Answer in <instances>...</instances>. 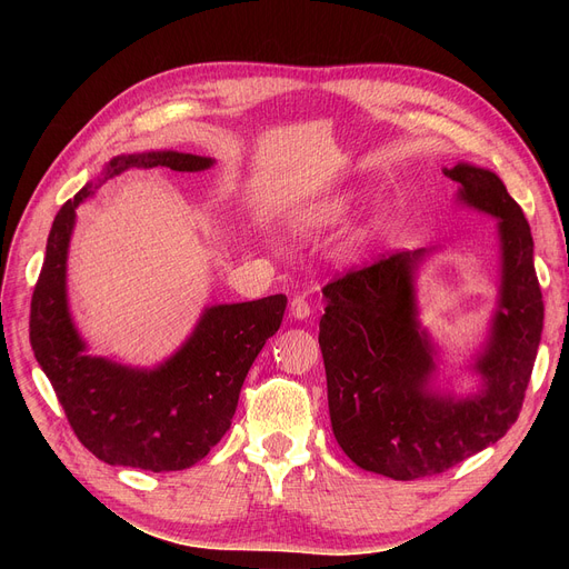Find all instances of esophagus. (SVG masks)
<instances>
[{"label": "esophagus", "instance_id": "34e87169", "mask_svg": "<svg viewBox=\"0 0 569 569\" xmlns=\"http://www.w3.org/2000/svg\"><path fill=\"white\" fill-rule=\"evenodd\" d=\"M290 316L292 318H297V320H305V318H309L311 316V305L305 300V297H292L290 300Z\"/></svg>", "mask_w": 569, "mask_h": 569}]
</instances>
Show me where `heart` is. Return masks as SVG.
I'll return each instance as SVG.
<instances>
[{
	"mask_svg": "<svg viewBox=\"0 0 569 569\" xmlns=\"http://www.w3.org/2000/svg\"><path fill=\"white\" fill-rule=\"evenodd\" d=\"M350 209H352V196L341 193V196H335L330 200L309 204L307 209H302L300 214H297L295 223L300 228H307V230L327 228V226H335V223L343 221Z\"/></svg>",
	"mask_w": 569,
	"mask_h": 569,
	"instance_id": "1",
	"label": "heart"
}]
</instances>
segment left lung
<instances>
[{
    "label": "left lung",
    "instance_id": "left-lung-1",
    "mask_svg": "<svg viewBox=\"0 0 569 569\" xmlns=\"http://www.w3.org/2000/svg\"><path fill=\"white\" fill-rule=\"evenodd\" d=\"M442 172L459 184V202L498 219L500 297L472 365L480 390H431L438 352L415 300V272L431 251L392 253L322 288L318 343L335 438L360 468L403 482L445 472L517 422L545 325L532 234L517 200L487 168Z\"/></svg>",
    "mask_w": 569,
    "mask_h": 569
}]
</instances>
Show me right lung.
<instances>
[{
	"label": "right lung",
	"mask_w": 569,
	"mask_h": 569,
	"mask_svg": "<svg viewBox=\"0 0 569 569\" xmlns=\"http://www.w3.org/2000/svg\"><path fill=\"white\" fill-rule=\"evenodd\" d=\"M157 166L198 172L214 161L182 152L122 154L110 159L101 182L127 168ZM94 189L84 184L52 221L32 295L29 341L73 433L97 459L152 472L184 470L230 429L239 390L264 341L281 327L288 300L269 295L204 309L184 346L154 369L87 355L69 313L67 256L76 207Z\"/></svg>",
	"instance_id": "add662e5"
}]
</instances>
